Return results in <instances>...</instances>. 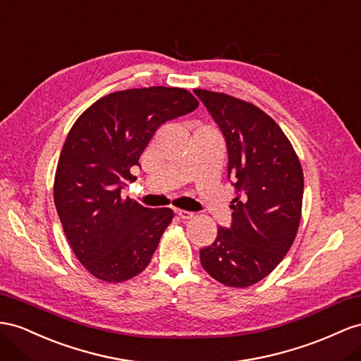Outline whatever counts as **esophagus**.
<instances>
[{
	"label": "esophagus",
	"mask_w": 361,
	"mask_h": 361,
	"mask_svg": "<svg viewBox=\"0 0 361 361\" xmlns=\"http://www.w3.org/2000/svg\"><path fill=\"white\" fill-rule=\"evenodd\" d=\"M175 214H177V216H178V218H181V219H190V218L193 216L192 212L181 210V209H177V210H175Z\"/></svg>",
	"instance_id": "obj_1"
}]
</instances>
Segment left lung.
Here are the masks:
<instances>
[{
  "instance_id": "8db88e82",
  "label": "left lung",
  "mask_w": 361,
  "mask_h": 361,
  "mask_svg": "<svg viewBox=\"0 0 361 361\" xmlns=\"http://www.w3.org/2000/svg\"><path fill=\"white\" fill-rule=\"evenodd\" d=\"M193 92L226 138L228 178L238 189L232 224L218 228L200 261L218 282L245 288L290 250L300 223L303 172L290 140L262 109L223 92Z\"/></svg>"
}]
</instances>
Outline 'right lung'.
Masks as SVG:
<instances>
[{"label":"right lung","mask_w":361,"mask_h":361,"mask_svg":"<svg viewBox=\"0 0 361 361\" xmlns=\"http://www.w3.org/2000/svg\"><path fill=\"white\" fill-rule=\"evenodd\" d=\"M197 108L183 88H133L99 99L70 129L54 175V206L73 252L97 279H131L151 262L173 212L120 193L135 180L133 168L157 129Z\"/></svg>","instance_id":"right-lung-1"}]
</instances>
